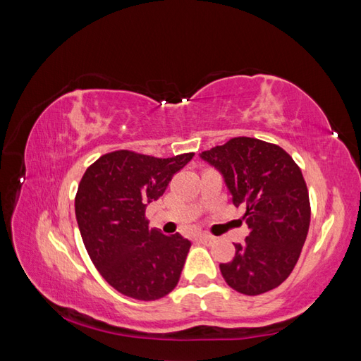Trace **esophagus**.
<instances>
[{
    "instance_id": "34e87169",
    "label": "esophagus",
    "mask_w": 361,
    "mask_h": 361,
    "mask_svg": "<svg viewBox=\"0 0 361 361\" xmlns=\"http://www.w3.org/2000/svg\"><path fill=\"white\" fill-rule=\"evenodd\" d=\"M199 239H200V243H203L204 245H211V244H214V241H216V238L211 236V235H200Z\"/></svg>"
}]
</instances>
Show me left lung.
Segmentation results:
<instances>
[{
    "label": "left lung",
    "instance_id": "1",
    "mask_svg": "<svg viewBox=\"0 0 361 361\" xmlns=\"http://www.w3.org/2000/svg\"><path fill=\"white\" fill-rule=\"evenodd\" d=\"M200 158L222 175L231 202L244 204L250 228L230 263L219 266L222 277L245 295L277 288L298 263L312 216L299 166L281 147L253 137L230 139Z\"/></svg>",
    "mask_w": 361,
    "mask_h": 361
}]
</instances>
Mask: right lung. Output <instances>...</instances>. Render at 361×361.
<instances>
[{"mask_svg":"<svg viewBox=\"0 0 361 361\" xmlns=\"http://www.w3.org/2000/svg\"><path fill=\"white\" fill-rule=\"evenodd\" d=\"M192 158L118 150L103 154L82 175L75 197L82 243L102 277L123 295L157 300L178 283L190 241L148 228L145 208Z\"/></svg>","mask_w":361,"mask_h":361,"instance_id":"add662e5","label":"right lung"}]
</instances>
